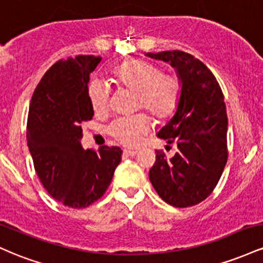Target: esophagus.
Returning a JSON list of instances; mask_svg holds the SVG:
<instances>
[{"label":"esophagus","instance_id":"34e87169","mask_svg":"<svg viewBox=\"0 0 263 263\" xmlns=\"http://www.w3.org/2000/svg\"><path fill=\"white\" fill-rule=\"evenodd\" d=\"M123 155L127 157H135L137 155V151H131V149H125L123 151Z\"/></svg>","mask_w":263,"mask_h":263}]
</instances>
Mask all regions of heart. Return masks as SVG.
<instances>
[{
	"mask_svg": "<svg viewBox=\"0 0 263 263\" xmlns=\"http://www.w3.org/2000/svg\"><path fill=\"white\" fill-rule=\"evenodd\" d=\"M112 77L123 89L137 92L136 105L144 107L157 119H167L176 111L183 92V83L176 73H163V68L147 59H129L115 66ZM90 104L96 114L110 110L111 92L106 84L93 80L87 87ZM149 116L138 112L132 116L120 117L111 123L108 132L117 142L127 147L140 143L142 136L149 132Z\"/></svg>",
	"mask_w": 263,
	"mask_h": 263,
	"instance_id": "obj_1",
	"label": "heart"
}]
</instances>
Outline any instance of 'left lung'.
<instances>
[{"label":"left lung","mask_w":263,"mask_h":263,"mask_svg":"<svg viewBox=\"0 0 263 263\" xmlns=\"http://www.w3.org/2000/svg\"><path fill=\"white\" fill-rule=\"evenodd\" d=\"M147 55L170 62L183 83L176 115L157 135L176 143L178 152L168 159L156 151L149 180L165 203L193 206L213 193L228 162L224 93L210 69L192 54L165 50Z\"/></svg>","instance_id":"left-lung-1"}]
</instances>
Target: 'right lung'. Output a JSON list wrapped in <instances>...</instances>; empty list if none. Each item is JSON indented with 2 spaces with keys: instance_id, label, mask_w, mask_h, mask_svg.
Segmentation results:
<instances>
[{
  "instance_id": "obj_1",
  "label": "right lung",
  "mask_w": 263,
  "mask_h": 263,
  "mask_svg": "<svg viewBox=\"0 0 263 263\" xmlns=\"http://www.w3.org/2000/svg\"><path fill=\"white\" fill-rule=\"evenodd\" d=\"M101 57L60 59L43 75L33 92L27 120V141L42 184L59 203L86 208L105 194L121 162L117 146L84 149L81 123L93 108L87 96L90 74Z\"/></svg>"
}]
</instances>
